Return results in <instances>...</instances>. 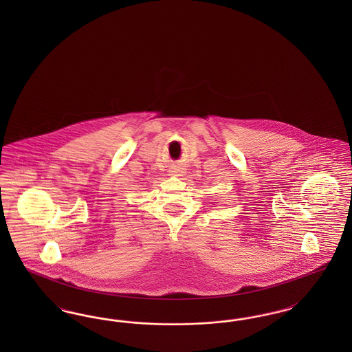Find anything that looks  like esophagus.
Listing matches in <instances>:
<instances>
[{
  "label": "esophagus",
  "mask_w": 352,
  "mask_h": 352,
  "mask_svg": "<svg viewBox=\"0 0 352 352\" xmlns=\"http://www.w3.org/2000/svg\"><path fill=\"white\" fill-rule=\"evenodd\" d=\"M170 173H171V175H182L184 173V168L181 165H174L170 168Z\"/></svg>",
  "instance_id": "34e87169"
}]
</instances>
